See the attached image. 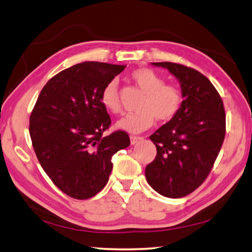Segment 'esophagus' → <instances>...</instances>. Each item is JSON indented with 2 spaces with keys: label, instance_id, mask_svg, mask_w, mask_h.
<instances>
[{
  "label": "esophagus",
  "instance_id": "34e87169",
  "mask_svg": "<svg viewBox=\"0 0 252 252\" xmlns=\"http://www.w3.org/2000/svg\"><path fill=\"white\" fill-rule=\"evenodd\" d=\"M143 138H141V136H135V135H131L130 136V141H131V144L132 146H134L135 143H138L139 141H141Z\"/></svg>",
  "mask_w": 252,
  "mask_h": 252
}]
</instances>
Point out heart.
Returning a JSON list of instances; mask_svg holds the SVG:
<instances>
[{"instance_id":"1","label":"heart","mask_w":252,"mask_h":252,"mask_svg":"<svg viewBox=\"0 0 252 252\" xmlns=\"http://www.w3.org/2000/svg\"><path fill=\"white\" fill-rule=\"evenodd\" d=\"M131 79L144 95L138 104L136 113L126 114L116 123L119 130L129 133H140L150 127L155 119L159 122H168L177 116L183 103L181 89L174 84H165L164 79L148 67L136 69ZM101 102L106 110L118 113L121 109L117 80H111L101 92Z\"/></svg>"}]
</instances>
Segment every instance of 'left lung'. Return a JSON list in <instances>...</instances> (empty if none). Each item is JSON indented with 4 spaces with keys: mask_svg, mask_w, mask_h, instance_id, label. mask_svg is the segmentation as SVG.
I'll return each mask as SVG.
<instances>
[{
    "mask_svg": "<svg viewBox=\"0 0 252 252\" xmlns=\"http://www.w3.org/2000/svg\"><path fill=\"white\" fill-rule=\"evenodd\" d=\"M152 65L167 69L183 93L180 111L150 135L157 156L146 168L147 181L167 198L186 197L211 171L225 134L222 100L212 83L197 70L171 62Z\"/></svg>",
    "mask_w": 252,
    "mask_h": 252,
    "instance_id": "left-lung-1",
    "label": "left lung"
}]
</instances>
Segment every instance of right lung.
<instances>
[{
    "label": "right lung",
    "instance_id": "1",
    "mask_svg": "<svg viewBox=\"0 0 252 252\" xmlns=\"http://www.w3.org/2000/svg\"><path fill=\"white\" fill-rule=\"evenodd\" d=\"M126 65L82 62L54 75L30 117V135L41 167L65 194L89 199L103 189L112 157L130 146L125 131L103 136L111 125L101 102L104 85Z\"/></svg>",
    "mask_w": 252,
    "mask_h": 252
}]
</instances>
